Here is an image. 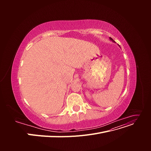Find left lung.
Returning <instances> with one entry per match:
<instances>
[{"instance_id": "left-lung-1", "label": "left lung", "mask_w": 151, "mask_h": 151, "mask_svg": "<svg viewBox=\"0 0 151 151\" xmlns=\"http://www.w3.org/2000/svg\"><path fill=\"white\" fill-rule=\"evenodd\" d=\"M109 39H110L111 40H112V41H113V42H114V41H113V40L112 38H109Z\"/></svg>"}]
</instances>
